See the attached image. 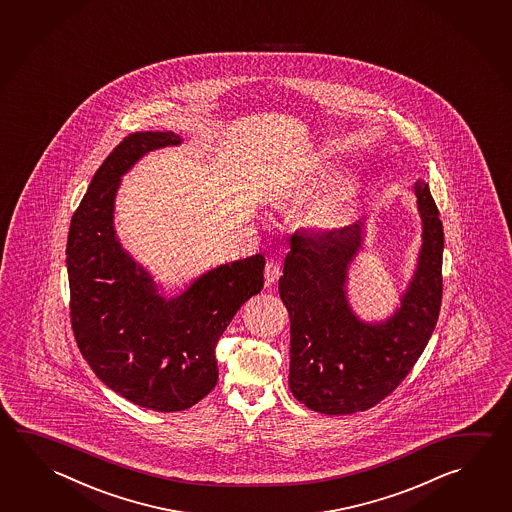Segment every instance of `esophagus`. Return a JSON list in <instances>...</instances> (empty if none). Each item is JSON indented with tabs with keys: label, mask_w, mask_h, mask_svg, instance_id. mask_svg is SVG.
Returning a JSON list of instances; mask_svg holds the SVG:
<instances>
[{
	"label": "esophagus",
	"mask_w": 512,
	"mask_h": 512,
	"mask_svg": "<svg viewBox=\"0 0 512 512\" xmlns=\"http://www.w3.org/2000/svg\"><path fill=\"white\" fill-rule=\"evenodd\" d=\"M282 275V269H280V264L275 262V260H269L268 264H266V268H264V278H266V284L271 286V284H275L278 278Z\"/></svg>",
	"instance_id": "34e87169"
}]
</instances>
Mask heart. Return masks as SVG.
<instances>
[{
    "mask_svg": "<svg viewBox=\"0 0 512 512\" xmlns=\"http://www.w3.org/2000/svg\"><path fill=\"white\" fill-rule=\"evenodd\" d=\"M343 201H345V194H341V192H334L329 198L323 199L322 203L314 208L316 225H336L343 214Z\"/></svg>",
    "mask_w": 512,
    "mask_h": 512,
    "instance_id": "obj_1",
    "label": "heart"
}]
</instances>
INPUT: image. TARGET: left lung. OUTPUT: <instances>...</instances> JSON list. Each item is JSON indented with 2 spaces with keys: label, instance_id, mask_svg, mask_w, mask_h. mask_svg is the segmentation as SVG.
Returning <instances> with one entry per match:
<instances>
[{
  "label": "left lung",
  "instance_id": "1",
  "mask_svg": "<svg viewBox=\"0 0 512 512\" xmlns=\"http://www.w3.org/2000/svg\"><path fill=\"white\" fill-rule=\"evenodd\" d=\"M422 246L401 307L385 322L359 320L347 271L363 243L359 221L336 232L291 235L278 293L291 320L289 388L309 410L365 412L392 394L426 349L442 302L444 230L428 183H415Z\"/></svg>",
  "mask_w": 512,
  "mask_h": 512
}]
</instances>
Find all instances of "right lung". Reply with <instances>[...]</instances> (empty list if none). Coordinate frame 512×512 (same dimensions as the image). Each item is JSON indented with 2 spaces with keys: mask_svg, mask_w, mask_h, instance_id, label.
I'll return each instance as SVG.
<instances>
[{
  "mask_svg": "<svg viewBox=\"0 0 512 512\" xmlns=\"http://www.w3.org/2000/svg\"><path fill=\"white\" fill-rule=\"evenodd\" d=\"M180 144L171 131L126 136L95 172L66 244L77 347L104 385L154 412H181L210 394L219 377L217 341L264 286L259 253L210 269L167 300L118 243L120 178L149 151Z\"/></svg>",
  "mask_w": 512,
  "mask_h": 512,
  "instance_id": "add662e5",
  "label": "right lung"
}]
</instances>
